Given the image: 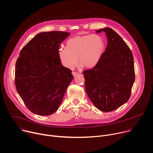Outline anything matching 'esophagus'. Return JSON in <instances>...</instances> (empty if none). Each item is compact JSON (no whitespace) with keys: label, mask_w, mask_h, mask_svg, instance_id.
Here are the masks:
<instances>
[{"label":"esophagus","mask_w":153,"mask_h":153,"mask_svg":"<svg viewBox=\"0 0 153 153\" xmlns=\"http://www.w3.org/2000/svg\"><path fill=\"white\" fill-rule=\"evenodd\" d=\"M72 74H73L74 76H75L77 75L78 74V72H72Z\"/></svg>","instance_id":"obj_1"}]
</instances>
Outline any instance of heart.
<instances>
[{"instance_id":"obj_1","label":"heart","mask_w":153,"mask_h":153,"mask_svg":"<svg viewBox=\"0 0 153 153\" xmlns=\"http://www.w3.org/2000/svg\"><path fill=\"white\" fill-rule=\"evenodd\" d=\"M104 48L103 39L100 35H78L67 40L65 48L59 50V56L68 68L76 64L77 58L82 67L91 68L99 61Z\"/></svg>"}]
</instances>
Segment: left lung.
<instances>
[{
  "instance_id": "obj_1",
  "label": "left lung",
  "mask_w": 153,
  "mask_h": 153,
  "mask_svg": "<svg viewBox=\"0 0 153 153\" xmlns=\"http://www.w3.org/2000/svg\"><path fill=\"white\" fill-rule=\"evenodd\" d=\"M96 32L105 33L108 45L95 66L82 72L85 89L97 109L111 112L130 98L135 81L134 58L128 45L112 28H101Z\"/></svg>"
}]
</instances>
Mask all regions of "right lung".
Here are the masks:
<instances>
[{
  "label": "right lung",
  "instance_id": "right-lung-1",
  "mask_svg": "<svg viewBox=\"0 0 153 153\" xmlns=\"http://www.w3.org/2000/svg\"><path fill=\"white\" fill-rule=\"evenodd\" d=\"M69 35L60 31L39 33L20 52L15 67L16 88L34 114L49 115L57 111L74 79L59 56V44Z\"/></svg>",
  "mask_w": 153,
  "mask_h": 153
}]
</instances>
